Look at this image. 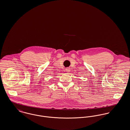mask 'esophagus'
Listing matches in <instances>:
<instances>
[{
    "mask_svg": "<svg viewBox=\"0 0 130 130\" xmlns=\"http://www.w3.org/2000/svg\"><path fill=\"white\" fill-rule=\"evenodd\" d=\"M65 70H66V72L67 73H69L70 71V68H67Z\"/></svg>",
    "mask_w": 130,
    "mask_h": 130,
    "instance_id": "obj_1",
    "label": "esophagus"
}]
</instances>
